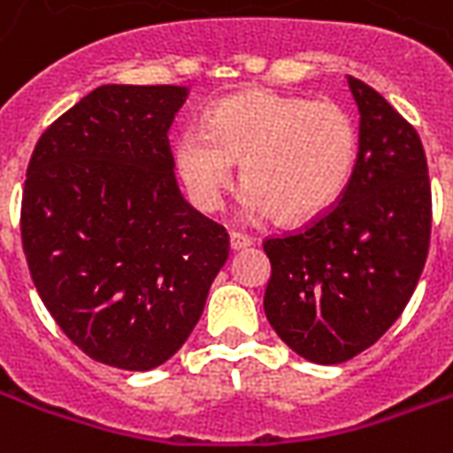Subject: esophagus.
I'll return each mask as SVG.
<instances>
[{
    "mask_svg": "<svg viewBox=\"0 0 453 453\" xmlns=\"http://www.w3.org/2000/svg\"><path fill=\"white\" fill-rule=\"evenodd\" d=\"M252 245V237L242 235V233H230V250L237 252V250H245V247Z\"/></svg>",
    "mask_w": 453,
    "mask_h": 453,
    "instance_id": "34e87169",
    "label": "esophagus"
}]
</instances>
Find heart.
Listing matches in <instances>:
<instances>
[{
  "mask_svg": "<svg viewBox=\"0 0 453 453\" xmlns=\"http://www.w3.org/2000/svg\"><path fill=\"white\" fill-rule=\"evenodd\" d=\"M174 167L191 203L223 206L242 162L250 220L301 223L342 196L359 159V128L342 104L269 89L233 94L174 140Z\"/></svg>",
  "mask_w": 453,
  "mask_h": 453,
  "instance_id": "b5f03b06",
  "label": "heart"
}]
</instances>
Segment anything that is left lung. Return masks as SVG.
Here are the masks:
<instances>
[{
    "label": "left lung",
    "instance_id": "left-lung-1",
    "mask_svg": "<svg viewBox=\"0 0 453 453\" xmlns=\"http://www.w3.org/2000/svg\"><path fill=\"white\" fill-rule=\"evenodd\" d=\"M347 82L361 116L349 184L313 223L265 242L266 320L315 364L357 357L398 320L427 262L432 230L418 130L369 84Z\"/></svg>",
    "mask_w": 453,
    "mask_h": 453
}]
</instances>
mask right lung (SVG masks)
I'll list each match as a JSON object with an SVG mask.
<instances>
[{
    "instance_id": "add662e5",
    "label": "right lung",
    "mask_w": 453,
    "mask_h": 453,
    "mask_svg": "<svg viewBox=\"0 0 453 453\" xmlns=\"http://www.w3.org/2000/svg\"><path fill=\"white\" fill-rule=\"evenodd\" d=\"M187 87L104 84L45 130L26 172L21 240L41 301L80 349L150 371L172 359L230 237L179 194L169 126Z\"/></svg>"
}]
</instances>
